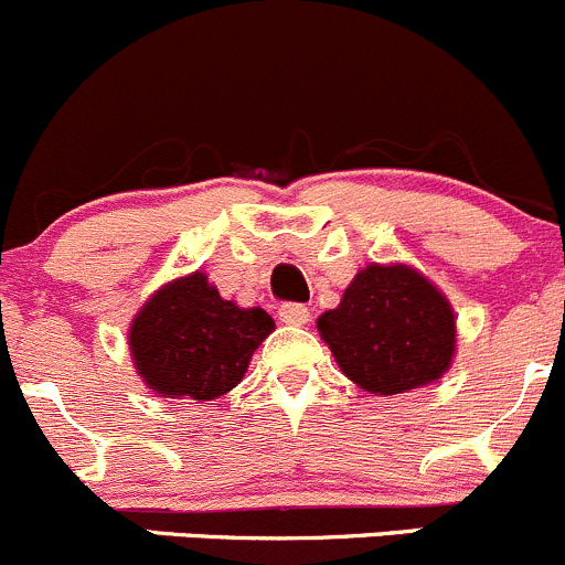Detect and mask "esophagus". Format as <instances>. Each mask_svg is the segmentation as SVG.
Here are the masks:
<instances>
[{
    "mask_svg": "<svg viewBox=\"0 0 565 565\" xmlns=\"http://www.w3.org/2000/svg\"><path fill=\"white\" fill-rule=\"evenodd\" d=\"M278 317H281V322H287V324H306L309 322V317H311V311L306 309L303 303H284L281 309H278Z\"/></svg>",
    "mask_w": 565,
    "mask_h": 565,
    "instance_id": "obj_1",
    "label": "esophagus"
}]
</instances>
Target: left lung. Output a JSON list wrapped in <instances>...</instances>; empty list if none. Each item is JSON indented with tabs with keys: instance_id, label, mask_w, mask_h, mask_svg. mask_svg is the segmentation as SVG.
I'll return each instance as SVG.
<instances>
[{
	"instance_id": "8db88e82",
	"label": "left lung",
	"mask_w": 565,
	"mask_h": 565,
	"mask_svg": "<svg viewBox=\"0 0 565 565\" xmlns=\"http://www.w3.org/2000/svg\"><path fill=\"white\" fill-rule=\"evenodd\" d=\"M317 328L341 372L377 396L435 383L457 350L451 303L407 265L363 267Z\"/></svg>"
}]
</instances>
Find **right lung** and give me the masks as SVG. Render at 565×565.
<instances>
[{"instance_id":"add662e5","label":"right lung","mask_w":565,"mask_h":565,"mask_svg":"<svg viewBox=\"0 0 565 565\" xmlns=\"http://www.w3.org/2000/svg\"><path fill=\"white\" fill-rule=\"evenodd\" d=\"M276 322L224 300L204 273L163 284L130 322L136 372L161 396L210 402L235 388Z\"/></svg>"}]
</instances>
